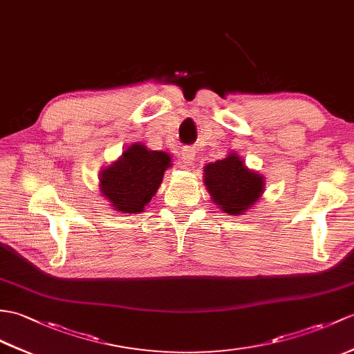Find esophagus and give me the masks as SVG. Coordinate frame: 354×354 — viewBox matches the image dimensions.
Here are the masks:
<instances>
[{
  "instance_id": "esophagus-1",
  "label": "esophagus",
  "mask_w": 354,
  "mask_h": 354,
  "mask_svg": "<svg viewBox=\"0 0 354 354\" xmlns=\"http://www.w3.org/2000/svg\"><path fill=\"white\" fill-rule=\"evenodd\" d=\"M194 162V151L192 147H184L183 151H180V164H183L184 167L192 166Z\"/></svg>"
}]
</instances>
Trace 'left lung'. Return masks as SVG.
<instances>
[{"mask_svg":"<svg viewBox=\"0 0 354 354\" xmlns=\"http://www.w3.org/2000/svg\"><path fill=\"white\" fill-rule=\"evenodd\" d=\"M203 175L212 202L229 216L244 214L264 193V176L250 170L235 152L207 164Z\"/></svg>","mask_w":354,"mask_h":354,"instance_id":"obj_1","label":"left lung"}]
</instances>
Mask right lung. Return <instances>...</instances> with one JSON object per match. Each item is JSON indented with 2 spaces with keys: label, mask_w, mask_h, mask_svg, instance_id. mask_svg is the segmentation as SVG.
<instances>
[{
  "label": "right lung",
  "mask_w": 354,
  "mask_h": 354,
  "mask_svg": "<svg viewBox=\"0 0 354 354\" xmlns=\"http://www.w3.org/2000/svg\"><path fill=\"white\" fill-rule=\"evenodd\" d=\"M170 155L149 151L142 143H133L122 157L100 174V188L113 209L125 214L142 212L160 188L164 171L171 164Z\"/></svg>",
  "instance_id": "obj_1"
}]
</instances>
